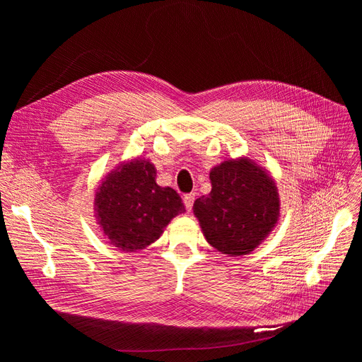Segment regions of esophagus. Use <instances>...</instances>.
<instances>
[{"label":"esophagus","mask_w":362,"mask_h":362,"mask_svg":"<svg viewBox=\"0 0 362 362\" xmlns=\"http://www.w3.org/2000/svg\"><path fill=\"white\" fill-rule=\"evenodd\" d=\"M194 193H187V194H184V198H182V201H184V205H185V208H187V211H192V208H193V202H194Z\"/></svg>","instance_id":"1"}]
</instances>
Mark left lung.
Returning <instances> with one entry per match:
<instances>
[{"label": "left lung", "instance_id": "left-lung-1", "mask_svg": "<svg viewBox=\"0 0 362 362\" xmlns=\"http://www.w3.org/2000/svg\"><path fill=\"white\" fill-rule=\"evenodd\" d=\"M210 180L211 192L193 204L206 242L222 254L246 255L278 222L275 182L247 158L223 161Z\"/></svg>", "mask_w": 362, "mask_h": 362}]
</instances>
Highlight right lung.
<instances>
[{
    "label": "right lung",
    "mask_w": 362,
    "mask_h": 362,
    "mask_svg": "<svg viewBox=\"0 0 362 362\" xmlns=\"http://www.w3.org/2000/svg\"><path fill=\"white\" fill-rule=\"evenodd\" d=\"M98 221L116 247L137 250L154 243L170 218L184 211L181 196L156 182L149 161L122 164L103 182L95 198Z\"/></svg>",
    "instance_id": "obj_1"
}]
</instances>
